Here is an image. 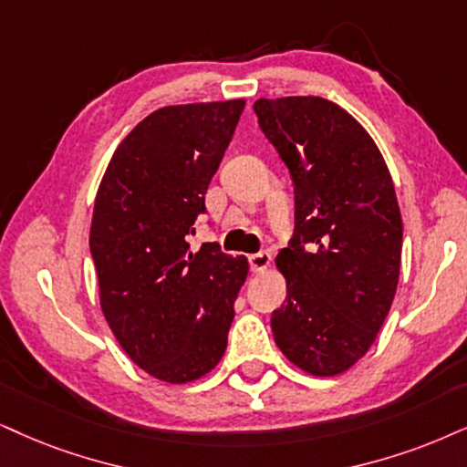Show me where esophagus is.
Returning a JSON list of instances; mask_svg holds the SVG:
<instances>
[{"mask_svg":"<svg viewBox=\"0 0 467 467\" xmlns=\"http://www.w3.org/2000/svg\"><path fill=\"white\" fill-rule=\"evenodd\" d=\"M271 267V254L269 252H258L250 256V269L254 274H265Z\"/></svg>","mask_w":467,"mask_h":467,"instance_id":"34e87169","label":"esophagus"}]
</instances>
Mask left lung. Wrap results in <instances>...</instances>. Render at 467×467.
Here are the masks:
<instances>
[{
  "label": "left lung",
  "instance_id": "8db88e82",
  "mask_svg": "<svg viewBox=\"0 0 467 467\" xmlns=\"http://www.w3.org/2000/svg\"><path fill=\"white\" fill-rule=\"evenodd\" d=\"M254 111L295 182V234L275 256L286 280L275 345L304 373L340 375L370 349L397 293L392 176L368 131L327 99H258Z\"/></svg>",
  "mask_w": 467,
  "mask_h": 467
}]
</instances>
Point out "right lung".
Returning a JSON list of instances; mask_svg holds the SVG:
<instances>
[{
	"label": "right lung",
	"mask_w": 467,
	"mask_h": 467,
	"mask_svg": "<svg viewBox=\"0 0 467 467\" xmlns=\"http://www.w3.org/2000/svg\"><path fill=\"white\" fill-rule=\"evenodd\" d=\"M244 99L170 105L120 141L99 185L90 252L105 321L129 358L165 383H190L226 351L245 256L190 250L204 193Z\"/></svg>",
	"instance_id": "obj_1"
}]
</instances>
